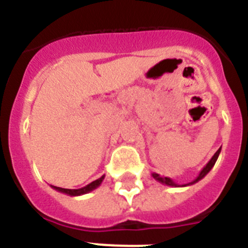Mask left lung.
<instances>
[{"label": "left lung", "instance_id": "1", "mask_svg": "<svg viewBox=\"0 0 248 248\" xmlns=\"http://www.w3.org/2000/svg\"><path fill=\"white\" fill-rule=\"evenodd\" d=\"M220 152H221V148H218L217 151H216V153L213 155V158H211V159L209 160V162H207L206 166H205L204 168L202 169V171H200V173H199V175H198V177H196L195 179L193 180V182L188 183V184L179 185V184H177V183L174 182L173 179H170V178H168V177H160L159 174H157V173H152V177L155 178V179L157 180V182L162 183V184H164V185H169V186H175V188H179V186H189V185H193V184H195V183L199 182V180H202V178H204L205 175H206V174L209 173V171H210L211 169H213V167L215 166L216 160H217L218 155H220Z\"/></svg>", "mask_w": 248, "mask_h": 248}]
</instances>
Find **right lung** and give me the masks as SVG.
I'll use <instances>...</instances> for the list:
<instances>
[{
    "mask_svg": "<svg viewBox=\"0 0 248 248\" xmlns=\"http://www.w3.org/2000/svg\"><path fill=\"white\" fill-rule=\"evenodd\" d=\"M105 175H102L101 178H99V179L93 180V182H91L90 184H88L86 186H84V188H80V189H64V188H59V186H54V185H52V188L55 189L57 191H60V193H64V194H68V195L70 196H79V195H82V194H88L90 193V191H93V189H96L97 186H100L102 183V180H104Z\"/></svg>",
    "mask_w": 248,
    "mask_h": 248,
    "instance_id": "right-lung-1",
    "label": "right lung"
}]
</instances>
